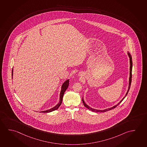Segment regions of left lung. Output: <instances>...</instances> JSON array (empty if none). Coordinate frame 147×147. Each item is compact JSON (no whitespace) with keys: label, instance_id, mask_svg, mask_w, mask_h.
<instances>
[{"label":"left lung","instance_id":"8db88e82","mask_svg":"<svg viewBox=\"0 0 147 147\" xmlns=\"http://www.w3.org/2000/svg\"><path fill=\"white\" fill-rule=\"evenodd\" d=\"M128 54L129 57V58H130V78H129V87H128V91H127V92L126 93V96L124 97V98L121 100L119 102L117 105H115L113 107H112L111 108H108V109H106L104 110H96V109H94L93 108H92L90 107H89L88 105H86V104H85V102H84V100H83V98H82V102H83V104H84V106L87 108H88V109L90 110H91L92 111H93V112H106V111H109L110 110L113 109H114L118 105L121 103V102L123 101V99L125 98L126 97V96L127 95V94L128 93L129 90V89L130 88V86H131V81H132V57H131V55L129 53H128Z\"/></svg>","mask_w":147,"mask_h":147}]
</instances>
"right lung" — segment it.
Here are the masks:
<instances>
[{
    "instance_id": "add662e5",
    "label": "right lung",
    "mask_w": 147,
    "mask_h": 147,
    "mask_svg": "<svg viewBox=\"0 0 147 147\" xmlns=\"http://www.w3.org/2000/svg\"><path fill=\"white\" fill-rule=\"evenodd\" d=\"M12 76H13V69H12ZM12 78H13V77H12ZM68 85H69V80H66V81L63 83L62 86L61 91L60 92V101H59V102L58 104L56 105V106H55L54 107L52 108L51 109H50L45 110V111H41L40 112H42V113H48V112H51V111H55V110H56L58 109L59 107H60V105H61V104H62L63 95H64V92H65V91H66V90L67 89Z\"/></svg>"
}]
</instances>
